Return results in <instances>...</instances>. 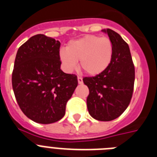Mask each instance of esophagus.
Returning a JSON list of instances; mask_svg holds the SVG:
<instances>
[{
    "label": "esophagus",
    "instance_id": "esophagus-1",
    "mask_svg": "<svg viewBox=\"0 0 157 157\" xmlns=\"http://www.w3.org/2000/svg\"><path fill=\"white\" fill-rule=\"evenodd\" d=\"M78 82L79 84L82 83V78L81 76H78Z\"/></svg>",
    "mask_w": 157,
    "mask_h": 157
}]
</instances>
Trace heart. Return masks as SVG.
<instances>
[{"mask_svg":"<svg viewBox=\"0 0 157 157\" xmlns=\"http://www.w3.org/2000/svg\"><path fill=\"white\" fill-rule=\"evenodd\" d=\"M113 54V46L107 37L89 35L70 41L67 49L59 51L63 68L71 72L77 67V61L82 71L90 75H97L107 69Z\"/></svg>","mask_w":157,"mask_h":157,"instance_id":"b5f03b06","label":"heart"}]
</instances>
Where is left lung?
<instances>
[{
  "mask_svg": "<svg viewBox=\"0 0 157 157\" xmlns=\"http://www.w3.org/2000/svg\"><path fill=\"white\" fill-rule=\"evenodd\" d=\"M103 31L113 46L111 63L99 75L84 77L82 80L89 88L86 104L90 116L99 121H111L121 116L130 103L135 67L126 41L112 29Z\"/></svg>",
  "mask_w": 157,
  "mask_h": 157,
  "instance_id": "left-lung-1",
  "label": "left lung"
}]
</instances>
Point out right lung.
<instances>
[{
  "instance_id": "right-lung-1",
  "label": "right lung",
  "mask_w": 157,
  "mask_h": 157,
  "mask_svg": "<svg viewBox=\"0 0 157 157\" xmlns=\"http://www.w3.org/2000/svg\"><path fill=\"white\" fill-rule=\"evenodd\" d=\"M61 43L44 34L31 37L19 47L12 85L21 110L38 124L60 120L78 86L77 75L60 69Z\"/></svg>"
}]
</instances>
